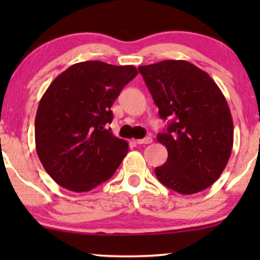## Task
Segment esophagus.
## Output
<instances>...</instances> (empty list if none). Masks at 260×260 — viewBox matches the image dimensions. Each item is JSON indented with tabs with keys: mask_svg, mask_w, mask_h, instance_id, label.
Listing matches in <instances>:
<instances>
[{
	"mask_svg": "<svg viewBox=\"0 0 260 260\" xmlns=\"http://www.w3.org/2000/svg\"><path fill=\"white\" fill-rule=\"evenodd\" d=\"M151 142H152L151 137H145V138H142V140H136L137 144H150Z\"/></svg>",
	"mask_w": 260,
	"mask_h": 260,
	"instance_id": "1",
	"label": "esophagus"
}]
</instances>
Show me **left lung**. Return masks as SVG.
Returning a JSON list of instances; mask_svg holds the SVG:
<instances>
[{
  "label": "left lung",
  "instance_id": "8db88e82",
  "mask_svg": "<svg viewBox=\"0 0 260 260\" xmlns=\"http://www.w3.org/2000/svg\"><path fill=\"white\" fill-rule=\"evenodd\" d=\"M138 70L159 117L170 119L167 130L157 135L168 158L155 168L156 177L184 195L212 186L233 147V120L222 92L208 73L184 60H165Z\"/></svg>",
  "mask_w": 260,
  "mask_h": 260
}]
</instances>
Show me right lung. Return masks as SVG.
<instances>
[{
  "instance_id": "add662e5",
  "label": "right lung",
  "mask_w": 260,
  "mask_h": 260,
  "mask_svg": "<svg viewBox=\"0 0 260 260\" xmlns=\"http://www.w3.org/2000/svg\"><path fill=\"white\" fill-rule=\"evenodd\" d=\"M137 73L131 65L78 62L46 90L35 117V145L59 186L88 191L115 174L129 147L108 129L111 106Z\"/></svg>"
}]
</instances>
